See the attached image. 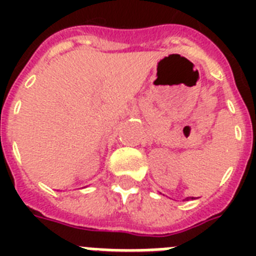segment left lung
Masks as SVG:
<instances>
[{"mask_svg": "<svg viewBox=\"0 0 256 256\" xmlns=\"http://www.w3.org/2000/svg\"><path fill=\"white\" fill-rule=\"evenodd\" d=\"M186 199H188V198H186Z\"/></svg>", "mask_w": 256, "mask_h": 256, "instance_id": "left-lung-1", "label": "left lung"}]
</instances>
